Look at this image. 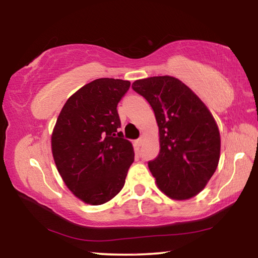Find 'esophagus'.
I'll return each mask as SVG.
<instances>
[{"label":"esophagus","instance_id":"1","mask_svg":"<svg viewBox=\"0 0 258 258\" xmlns=\"http://www.w3.org/2000/svg\"><path fill=\"white\" fill-rule=\"evenodd\" d=\"M143 145V138L141 137L140 139H138L137 141H135V146L137 147H141Z\"/></svg>","mask_w":258,"mask_h":258}]
</instances>
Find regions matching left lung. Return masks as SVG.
<instances>
[{
  "label": "left lung",
  "instance_id": "1",
  "mask_svg": "<svg viewBox=\"0 0 258 258\" xmlns=\"http://www.w3.org/2000/svg\"><path fill=\"white\" fill-rule=\"evenodd\" d=\"M135 92L154 109L160 151L148 163L157 186L175 200L197 196L215 173L221 138L211 111L184 83L172 76L135 81Z\"/></svg>",
  "mask_w": 258,
  "mask_h": 258
}]
</instances>
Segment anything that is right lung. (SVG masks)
Listing matches in <instances>:
<instances>
[{
  "mask_svg": "<svg viewBox=\"0 0 258 258\" xmlns=\"http://www.w3.org/2000/svg\"><path fill=\"white\" fill-rule=\"evenodd\" d=\"M128 81L98 78L67 100L51 137L52 155L64 184L82 202L102 205L123 189L134 150L123 133L117 104Z\"/></svg>",
  "mask_w": 258,
  "mask_h": 258,
  "instance_id": "obj_1",
  "label": "right lung"
}]
</instances>
